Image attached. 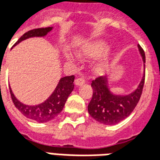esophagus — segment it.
Returning a JSON list of instances; mask_svg holds the SVG:
<instances>
[{"instance_id": "obj_1", "label": "esophagus", "mask_w": 160, "mask_h": 160, "mask_svg": "<svg viewBox=\"0 0 160 160\" xmlns=\"http://www.w3.org/2000/svg\"><path fill=\"white\" fill-rule=\"evenodd\" d=\"M86 82V80L84 77H80V78H77L75 80V85L76 86H80V85H83Z\"/></svg>"}]
</instances>
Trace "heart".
<instances>
[{
    "mask_svg": "<svg viewBox=\"0 0 160 160\" xmlns=\"http://www.w3.org/2000/svg\"><path fill=\"white\" fill-rule=\"evenodd\" d=\"M107 48V43L102 40H98L95 42H89L82 47L80 49V56L82 57H92L100 55L104 52ZM102 68H98V71H101Z\"/></svg>",
    "mask_w": 160,
    "mask_h": 160,
    "instance_id": "obj_1",
    "label": "heart"
}]
</instances>
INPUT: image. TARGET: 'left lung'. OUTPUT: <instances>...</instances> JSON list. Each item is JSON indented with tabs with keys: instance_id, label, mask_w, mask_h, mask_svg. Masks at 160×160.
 Instances as JSON below:
<instances>
[{
	"instance_id": "obj_1",
	"label": "left lung",
	"mask_w": 160,
	"mask_h": 160,
	"mask_svg": "<svg viewBox=\"0 0 160 160\" xmlns=\"http://www.w3.org/2000/svg\"><path fill=\"white\" fill-rule=\"evenodd\" d=\"M144 63L146 56L143 49L138 45ZM107 77H98L92 81V98L88 104V112L92 118L106 125H113L128 118L134 111L141 98L145 83V74L139 87L127 96L112 94L107 86Z\"/></svg>"
}]
</instances>
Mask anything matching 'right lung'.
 Returning <instances> with one entry per match:
<instances>
[{
	"instance_id": "obj_1",
	"label": "right lung",
	"mask_w": 160,
	"mask_h": 160,
	"mask_svg": "<svg viewBox=\"0 0 160 160\" xmlns=\"http://www.w3.org/2000/svg\"><path fill=\"white\" fill-rule=\"evenodd\" d=\"M51 30L52 27H45V28H37V29L28 31L23 36L20 37V38L14 43L13 46L29 38L45 36ZM73 80H74V75L62 78L54 92L50 95V97L42 104L34 106H29L19 102L13 95L11 88H10V94L15 107L25 117L38 122H47L57 117L61 113V111H62L68 98L73 90L74 87Z\"/></svg>"
}]
</instances>
